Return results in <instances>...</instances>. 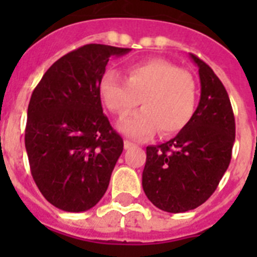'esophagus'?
<instances>
[{
  "mask_svg": "<svg viewBox=\"0 0 257 257\" xmlns=\"http://www.w3.org/2000/svg\"><path fill=\"white\" fill-rule=\"evenodd\" d=\"M135 147H136V144H135V143H132V141H129V140H125L124 141V148L125 149L135 148Z\"/></svg>",
  "mask_w": 257,
  "mask_h": 257,
  "instance_id": "esophagus-1",
  "label": "esophagus"
}]
</instances>
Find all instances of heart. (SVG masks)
Masks as SVG:
<instances>
[{
    "mask_svg": "<svg viewBox=\"0 0 257 257\" xmlns=\"http://www.w3.org/2000/svg\"><path fill=\"white\" fill-rule=\"evenodd\" d=\"M100 96L106 108L124 117L140 104V112L121 121L118 128L133 139H148L159 129L172 136L185 128L196 108L197 88L188 70L164 60H149L126 70V78L106 72L100 81Z\"/></svg>",
    "mask_w": 257,
    "mask_h": 257,
    "instance_id": "obj_1",
    "label": "heart"
}]
</instances>
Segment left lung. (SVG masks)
Masks as SVG:
<instances>
[{
  "instance_id": "left-lung-1",
  "label": "left lung",
  "mask_w": 257,
  "mask_h": 257,
  "mask_svg": "<svg viewBox=\"0 0 257 257\" xmlns=\"http://www.w3.org/2000/svg\"><path fill=\"white\" fill-rule=\"evenodd\" d=\"M201 96L187 126L160 145L147 147L143 189L161 211L180 213L205 203L231 163L235 116L215 72L197 56Z\"/></svg>"
}]
</instances>
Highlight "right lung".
<instances>
[{
	"mask_svg": "<svg viewBox=\"0 0 257 257\" xmlns=\"http://www.w3.org/2000/svg\"><path fill=\"white\" fill-rule=\"evenodd\" d=\"M129 50L101 44L72 50L32 93L25 129L30 172L58 209L88 211L108 189L124 141L102 113L100 81L109 57Z\"/></svg>",
	"mask_w": 257,
	"mask_h": 257,
	"instance_id": "1",
	"label": "right lung"
}]
</instances>
